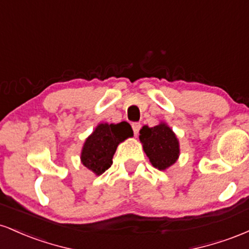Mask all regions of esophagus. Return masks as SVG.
<instances>
[{"label":"esophagus","instance_id":"esophagus-1","mask_svg":"<svg viewBox=\"0 0 249 249\" xmlns=\"http://www.w3.org/2000/svg\"><path fill=\"white\" fill-rule=\"evenodd\" d=\"M141 127H142L141 123H133V124H132L133 132H134V134H136V136L139 133V130H141Z\"/></svg>","mask_w":249,"mask_h":249}]
</instances>
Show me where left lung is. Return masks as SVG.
I'll use <instances>...</instances> for the list:
<instances>
[{
	"label": "left lung",
	"mask_w": 249,
	"mask_h": 249,
	"mask_svg": "<svg viewBox=\"0 0 249 249\" xmlns=\"http://www.w3.org/2000/svg\"><path fill=\"white\" fill-rule=\"evenodd\" d=\"M142 148L151 164L160 171L172 166L179 158L180 148L178 138L170 126L160 123L153 127L145 125L139 131Z\"/></svg>",
	"instance_id": "left-lung-1"
}]
</instances>
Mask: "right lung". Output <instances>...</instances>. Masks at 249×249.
<instances>
[{
    "mask_svg": "<svg viewBox=\"0 0 249 249\" xmlns=\"http://www.w3.org/2000/svg\"><path fill=\"white\" fill-rule=\"evenodd\" d=\"M132 136V127L126 122L118 124L102 123L97 125L83 145L82 164L96 176H101L112 165L117 146Z\"/></svg>",
    "mask_w": 249,
    "mask_h": 249,
    "instance_id": "add662e5",
    "label": "right lung"
}]
</instances>
